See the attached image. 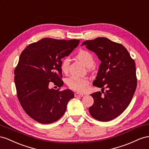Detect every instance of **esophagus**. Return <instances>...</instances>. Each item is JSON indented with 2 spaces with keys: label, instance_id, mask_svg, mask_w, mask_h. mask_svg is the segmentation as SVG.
<instances>
[{
  "label": "esophagus",
  "instance_id": "esophagus-1",
  "mask_svg": "<svg viewBox=\"0 0 149 149\" xmlns=\"http://www.w3.org/2000/svg\"><path fill=\"white\" fill-rule=\"evenodd\" d=\"M74 95L75 97H81L84 96V95L80 94V93H75Z\"/></svg>",
  "mask_w": 149,
  "mask_h": 149
}]
</instances>
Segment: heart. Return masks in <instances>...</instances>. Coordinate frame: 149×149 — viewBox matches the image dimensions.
Masks as SVG:
<instances>
[{"label": "heart", "mask_w": 149, "mask_h": 149, "mask_svg": "<svg viewBox=\"0 0 149 149\" xmlns=\"http://www.w3.org/2000/svg\"><path fill=\"white\" fill-rule=\"evenodd\" d=\"M77 57L79 61H81L87 67H91L95 63L94 58L92 54L87 50H81L77 54ZM70 65V58L66 57L63 58L61 62V69L66 73L69 70ZM67 85L70 88L77 91L79 92H84L86 90L88 85L89 84V80L86 77H79L77 76L72 75L67 79Z\"/></svg>", "instance_id": "b5f03b06"}]
</instances>
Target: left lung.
<instances>
[{
    "instance_id": "left-lung-1",
    "label": "left lung",
    "mask_w": 149,
    "mask_h": 149,
    "mask_svg": "<svg viewBox=\"0 0 149 149\" xmlns=\"http://www.w3.org/2000/svg\"><path fill=\"white\" fill-rule=\"evenodd\" d=\"M83 45L101 61L93 85L107 89L91 94L94 102L89 113L97 120L110 121L124 111L134 96L137 84L135 61L124 45L107 38L84 41Z\"/></svg>"
}]
</instances>
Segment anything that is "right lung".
I'll list each match as a JSON object with an SVG mask.
<instances>
[{
    "label": "right lung",
    "mask_w": 149,
    "mask_h": 149,
    "mask_svg": "<svg viewBox=\"0 0 149 149\" xmlns=\"http://www.w3.org/2000/svg\"><path fill=\"white\" fill-rule=\"evenodd\" d=\"M79 40L44 38L25 48L14 70L18 100L29 116L43 124L57 121L65 113L74 94L70 89L60 91L61 58L78 45ZM54 83L59 88L49 89Z\"/></svg>",
    "instance_id": "obj_1"
}]
</instances>
